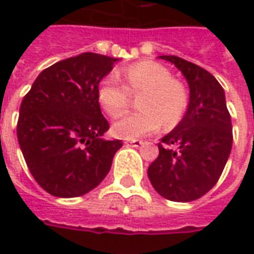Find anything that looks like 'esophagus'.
I'll use <instances>...</instances> for the list:
<instances>
[{
  "label": "esophagus",
  "instance_id": "esophagus-1",
  "mask_svg": "<svg viewBox=\"0 0 254 254\" xmlns=\"http://www.w3.org/2000/svg\"><path fill=\"white\" fill-rule=\"evenodd\" d=\"M141 144H143L141 140H127V141H125V145H127V147H134V148L140 147Z\"/></svg>",
  "mask_w": 254,
  "mask_h": 254
}]
</instances>
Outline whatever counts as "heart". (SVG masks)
Returning <instances> with one entry per match:
<instances>
[{
    "mask_svg": "<svg viewBox=\"0 0 254 254\" xmlns=\"http://www.w3.org/2000/svg\"><path fill=\"white\" fill-rule=\"evenodd\" d=\"M122 77L111 73L98 87V100L110 117H118L130 102V94L140 95L137 113L120 117L111 127L114 136L136 140L156 132L162 124L171 129L181 121L188 109V91L163 65L141 61L122 69Z\"/></svg>",
    "mask_w": 254,
    "mask_h": 254,
    "instance_id": "obj_1",
    "label": "heart"
}]
</instances>
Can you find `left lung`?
<instances>
[{"label":"left lung","instance_id":"obj_1","mask_svg":"<svg viewBox=\"0 0 254 254\" xmlns=\"http://www.w3.org/2000/svg\"><path fill=\"white\" fill-rule=\"evenodd\" d=\"M159 58L174 64L185 76L189 105L181 122L158 144L159 156L149 165L148 178L167 200L193 201L215 187L229 159L231 117L223 88L211 73L177 56Z\"/></svg>","mask_w":254,"mask_h":254}]
</instances>
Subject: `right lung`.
Listing matches in <instances>:
<instances>
[{
    "label": "right lung",
    "mask_w": 254,
    "mask_h": 254,
    "mask_svg": "<svg viewBox=\"0 0 254 254\" xmlns=\"http://www.w3.org/2000/svg\"><path fill=\"white\" fill-rule=\"evenodd\" d=\"M117 58L83 53L36 77L20 106L17 138L35 181L56 197L83 196L105 180L121 140H105L109 122L98 87Z\"/></svg>",
    "instance_id": "right-lung-1"
}]
</instances>
